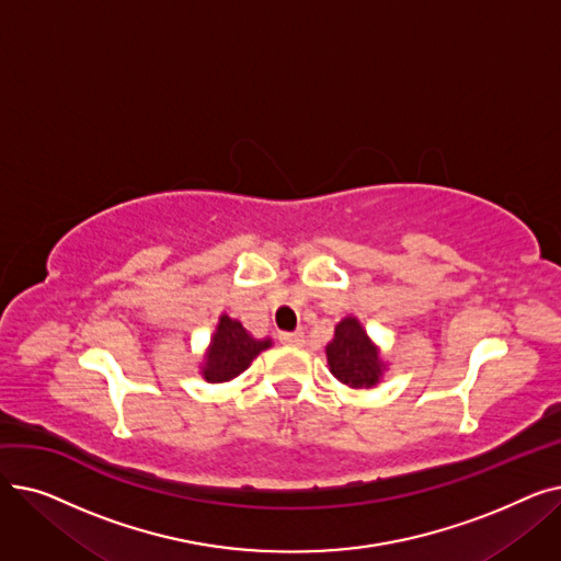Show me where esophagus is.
I'll return each instance as SVG.
<instances>
[{"label":"esophagus","mask_w":561,"mask_h":561,"mask_svg":"<svg viewBox=\"0 0 561 561\" xmlns=\"http://www.w3.org/2000/svg\"><path fill=\"white\" fill-rule=\"evenodd\" d=\"M279 343H284V345H302L305 343V334L302 332H282L279 334Z\"/></svg>","instance_id":"34e87169"}]
</instances>
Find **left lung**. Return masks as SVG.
<instances>
[{"label": "left lung", "mask_w": 561, "mask_h": 561, "mask_svg": "<svg viewBox=\"0 0 561 561\" xmlns=\"http://www.w3.org/2000/svg\"><path fill=\"white\" fill-rule=\"evenodd\" d=\"M330 373L352 389H373L385 375L387 364L379 357V347L370 341L355 316L343 318L334 339L325 347Z\"/></svg>", "instance_id": "obj_1"}]
</instances>
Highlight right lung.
<instances>
[{"label":"right lung","mask_w":561,"mask_h":561,"mask_svg":"<svg viewBox=\"0 0 561 561\" xmlns=\"http://www.w3.org/2000/svg\"><path fill=\"white\" fill-rule=\"evenodd\" d=\"M271 345V339H254L239 320L222 313L218 318L211 343L206 347L202 377L211 381V385H220V381L239 377Z\"/></svg>","instance_id":"add662e5"}]
</instances>
